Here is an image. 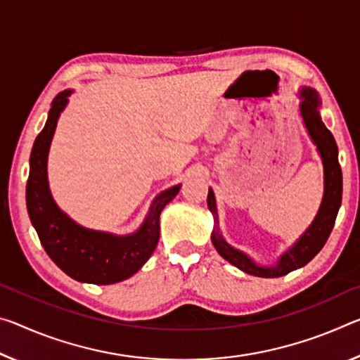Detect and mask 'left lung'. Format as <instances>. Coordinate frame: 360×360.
Segmentation results:
<instances>
[{
  "label": "left lung",
  "instance_id": "1",
  "mask_svg": "<svg viewBox=\"0 0 360 360\" xmlns=\"http://www.w3.org/2000/svg\"><path fill=\"white\" fill-rule=\"evenodd\" d=\"M301 115H303L307 133L317 146V150L322 157L323 163V198L322 205L319 208V213L298 242L295 243L292 250L281 256V259L274 267H261L256 266L255 262L243 255L238 250L232 248L219 233L218 226L211 233V242L222 258L227 259L238 269L252 274L256 277H282L287 276L298 267L306 266L314 256H316L323 248L325 242L328 240L330 233L335 226L336 214L341 207V197H343V173L338 162V146L333 134L330 133L325 127L321 115H319V105H321V98L316 91L311 88L301 89ZM208 208L213 213L216 222H218V213H216V200L214 193L208 189Z\"/></svg>",
  "mask_w": 360,
  "mask_h": 360
}]
</instances>
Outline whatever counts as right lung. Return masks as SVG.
<instances>
[{"label": "right lung", "instance_id": "add662e5", "mask_svg": "<svg viewBox=\"0 0 360 360\" xmlns=\"http://www.w3.org/2000/svg\"><path fill=\"white\" fill-rule=\"evenodd\" d=\"M68 96L70 91L56 96L48 122L33 144L25 192L28 216L49 258L67 276L86 283H117L138 272L152 256L160 237V213L165 205L178 195L179 186L160 193L144 224L133 236L115 237L75 224L54 203L46 173L49 146Z\"/></svg>", "mask_w": 360, "mask_h": 360}]
</instances>
